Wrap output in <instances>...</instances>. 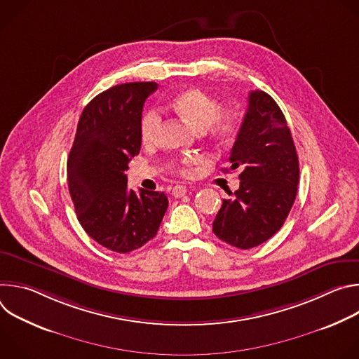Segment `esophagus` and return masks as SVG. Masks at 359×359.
Returning <instances> with one entry per match:
<instances>
[{
  "instance_id": "esophagus-1",
  "label": "esophagus",
  "mask_w": 359,
  "mask_h": 359,
  "mask_svg": "<svg viewBox=\"0 0 359 359\" xmlns=\"http://www.w3.org/2000/svg\"><path fill=\"white\" fill-rule=\"evenodd\" d=\"M187 193V187L186 186H175L173 187V190H172V194L175 196V197H182V196H184Z\"/></svg>"
}]
</instances>
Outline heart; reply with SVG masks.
<instances>
[{"label": "heart", "instance_id": "heart-1", "mask_svg": "<svg viewBox=\"0 0 359 359\" xmlns=\"http://www.w3.org/2000/svg\"><path fill=\"white\" fill-rule=\"evenodd\" d=\"M173 109L186 119L194 128L203 130L206 129L217 140L231 139L238 128L240 118L236 111L219 112L220 105L216 99L208 95L198 88H190L179 92L172 100ZM162 128V114L156 108H150L144 112L142 118V137L144 142L150 143L158 139ZM190 161H183L180 165V172L183 175L189 173Z\"/></svg>", "mask_w": 359, "mask_h": 359}]
</instances>
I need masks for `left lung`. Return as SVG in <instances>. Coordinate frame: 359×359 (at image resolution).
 Here are the masks:
<instances>
[{"label":"left lung","instance_id":"obj_1","mask_svg":"<svg viewBox=\"0 0 359 359\" xmlns=\"http://www.w3.org/2000/svg\"><path fill=\"white\" fill-rule=\"evenodd\" d=\"M241 169L240 187L224 198L213 233L247 250L271 238L284 224L297 196L298 156L284 114L263 90H251L248 108L229 158Z\"/></svg>","mask_w":359,"mask_h":359}]
</instances>
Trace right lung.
<instances>
[{"instance_id":"add662e5","label":"right lung","mask_w":359,"mask_h":359,"mask_svg":"<svg viewBox=\"0 0 359 359\" xmlns=\"http://www.w3.org/2000/svg\"><path fill=\"white\" fill-rule=\"evenodd\" d=\"M156 82H130L85 107L67 163L76 217L97 244L130 252L156 236L168 210L163 191L128 189V163L139 155L142 111Z\"/></svg>"}]
</instances>
